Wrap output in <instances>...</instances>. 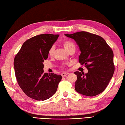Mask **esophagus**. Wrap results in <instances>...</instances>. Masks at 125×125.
Wrapping results in <instances>:
<instances>
[{"instance_id":"1","label":"esophagus","mask_w":125,"mask_h":125,"mask_svg":"<svg viewBox=\"0 0 125 125\" xmlns=\"http://www.w3.org/2000/svg\"><path fill=\"white\" fill-rule=\"evenodd\" d=\"M69 73H66V72H63L62 73H61V75H62V77H64L65 76H67V75H68Z\"/></svg>"}]
</instances>
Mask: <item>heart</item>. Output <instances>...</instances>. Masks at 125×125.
<instances>
[{
	"mask_svg": "<svg viewBox=\"0 0 125 125\" xmlns=\"http://www.w3.org/2000/svg\"><path fill=\"white\" fill-rule=\"evenodd\" d=\"M63 46H64V48L67 51H69L70 50L71 48H75V45L73 43V42L71 41H65L63 42ZM55 50V48L54 46H52L49 50L48 54L50 56H52L54 54Z\"/></svg>",
	"mask_w": 125,
	"mask_h": 125,
	"instance_id": "1",
	"label": "heart"
}]
</instances>
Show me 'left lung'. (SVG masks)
<instances>
[{"label": "left lung", "mask_w": 125, "mask_h": 125, "mask_svg": "<svg viewBox=\"0 0 125 125\" xmlns=\"http://www.w3.org/2000/svg\"><path fill=\"white\" fill-rule=\"evenodd\" d=\"M64 35L76 41L81 52L79 62L88 70L85 74L74 73L77 76L75 90L86 96L100 94L107 86L115 72L112 49L102 37L86 31Z\"/></svg>", "instance_id": "left-lung-1"}]
</instances>
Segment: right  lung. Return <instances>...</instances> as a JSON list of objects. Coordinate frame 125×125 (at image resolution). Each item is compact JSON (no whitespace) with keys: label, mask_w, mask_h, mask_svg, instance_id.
<instances>
[{"label":"right lung","mask_w":125,"mask_h":125,"mask_svg":"<svg viewBox=\"0 0 125 125\" xmlns=\"http://www.w3.org/2000/svg\"><path fill=\"white\" fill-rule=\"evenodd\" d=\"M59 35L43 34L25 41L15 56L14 68L18 83L25 94L32 99L43 101L57 91L62 76L44 73L43 63Z\"/></svg>","instance_id":"1"}]
</instances>
